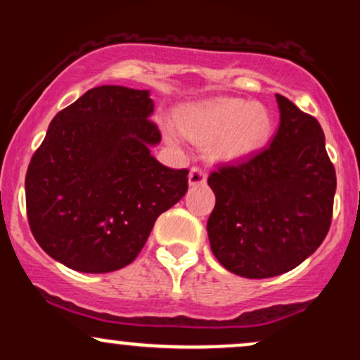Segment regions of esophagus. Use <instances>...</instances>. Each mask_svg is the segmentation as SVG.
<instances>
[{"label":"esophagus","mask_w":360,"mask_h":360,"mask_svg":"<svg viewBox=\"0 0 360 360\" xmlns=\"http://www.w3.org/2000/svg\"><path fill=\"white\" fill-rule=\"evenodd\" d=\"M206 183V171L201 167H193L189 171V184L191 186H200Z\"/></svg>","instance_id":"esophagus-1"}]
</instances>
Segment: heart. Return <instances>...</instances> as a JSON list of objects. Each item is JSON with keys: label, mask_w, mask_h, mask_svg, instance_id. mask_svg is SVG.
<instances>
[{"label": "heart", "mask_w": 360, "mask_h": 360, "mask_svg": "<svg viewBox=\"0 0 360 360\" xmlns=\"http://www.w3.org/2000/svg\"><path fill=\"white\" fill-rule=\"evenodd\" d=\"M176 123L186 137L198 142L212 140L210 154L218 160H240L255 154L272 131L266 106L238 98H217L186 106Z\"/></svg>", "instance_id": "obj_1"}]
</instances>
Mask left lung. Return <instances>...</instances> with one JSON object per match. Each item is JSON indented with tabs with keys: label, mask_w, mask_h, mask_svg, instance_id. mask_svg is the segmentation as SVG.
I'll return each mask as SVG.
<instances>
[{
	"label": "left lung",
	"mask_w": 360,
	"mask_h": 360,
	"mask_svg": "<svg viewBox=\"0 0 360 360\" xmlns=\"http://www.w3.org/2000/svg\"><path fill=\"white\" fill-rule=\"evenodd\" d=\"M281 123L271 146L208 177L217 203L208 218L218 262L249 279L295 269L328 233L335 167L315 117L276 94Z\"/></svg>",
	"instance_id": "8db88e82"
}]
</instances>
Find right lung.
<instances>
[{
	"instance_id": "obj_1",
	"label": "right lung",
	"mask_w": 360,
	"mask_h": 360,
	"mask_svg": "<svg viewBox=\"0 0 360 360\" xmlns=\"http://www.w3.org/2000/svg\"><path fill=\"white\" fill-rule=\"evenodd\" d=\"M148 91L98 86L49 125L25 177L39 245L69 269L101 274L134 262L160 213L188 191V169L150 155L160 131Z\"/></svg>"
}]
</instances>
